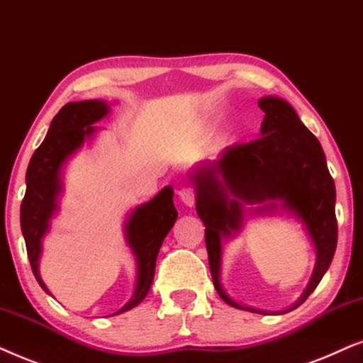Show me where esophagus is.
Listing matches in <instances>:
<instances>
[{
    "label": "esophagus",
    "mask_w": 363,
    "mask_h": 363,
    "mask_svg": "<svg viewBox=\"0 0 363 363\" xmlns=\"http://www.w3.org/2000/svg\"><path fill=\"white\" fill-rule=\"evenodd\" d=\"M177 194L179 199L182 201V204H186L187 207H192L196 204V191L192 187H182Z\"/></svg>",
    "instance_id": "esophagus-1"
}]
</instances>
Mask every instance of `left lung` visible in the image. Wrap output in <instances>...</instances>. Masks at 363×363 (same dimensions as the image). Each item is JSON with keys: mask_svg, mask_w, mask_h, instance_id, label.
<instances>
[{"mask_svg": "<svg viewBox=\"0 0 363 363\" xmlns=\"http://www.w3.org/2000/svg\"><path fill=\"white\" fill-rule=\"evenodd\" d=\"M260 138L225 147L217 161L199 164L191 172L196 187V211L206 225V247L211 275L222 301L235 308L270 313L240 306L227 296L220 284L222 240L234 238L248 214L265 216L286 211L306 225L315 247V267L294 311L315 291L330 267L337 247L335 184L328 172L320 143L298 119L287 101L265 96ZM277 313V312H275Z\"/></svg>", "mask_w": 363, "mask_h": 363, "instance_id": "left-lung-1", "label": "left lung"}]
</instances>
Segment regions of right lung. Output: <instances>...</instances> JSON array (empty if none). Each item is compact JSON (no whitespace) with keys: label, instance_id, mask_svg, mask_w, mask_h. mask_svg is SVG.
<instances>
[{"label":"right lung","instance_id":"1","mask_svg":"<svg viewBox=\"0 0 363 363\" xmlns=\"http://www.w3.org/2000/svg\"><path fill=\"white\" fill-rule=\"evenodd\" d=\"M108 113L109 104L101 99L77 101L62 106L60 113L52 118L45 141L33 154L28 166L26 194L21 204V230L33 274L43 291L50 296L51 292L40 275V257L43 239L50 230L51 219L60 209L62 169L72 154L83 147L84 141L94 136L98 131L94 123ZM172 196V187L166 186L154 199L133 209L125 219V242L133 250L138 267L136 287L131 301L113 315L131 311L146 298L151 289L159 249L177 219Z\"/></svg>","mask_w":363,"mask_h":363}]
</instances>
